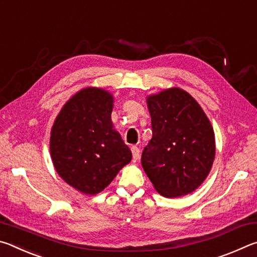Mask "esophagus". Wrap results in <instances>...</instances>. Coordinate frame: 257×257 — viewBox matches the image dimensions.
<instances>
[{
  "mask_svg": "<svg viewBox=\"0 0 257 257\" xmlns=\"http://www.w3.org/2000/svg\"><path fill=\"white\" fill-rule=\"evenodd\" d=\"M132 153H133L134 160H137L139 158V153H141V151H139L137 146H133L132 147Z\"/></svg>",
  "mask_w": 257,
  "mask_h": 257,
  "instance_id": "34e87169",
  "label": "esophagus"
}]
</instances>
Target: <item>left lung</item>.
Masks as SVG:
<instances>
[{
  "mask_svg": "<svg viewBox=\"0 0 257 257\" xmlns=\"http://www.w3.org/2000/svg\"><path fill=\"white\" fill-rule=\"evenodd\" d=\"M153 136L142 165L164 197L193 193L211 171L215 139L210 120L184 89L169 88L147 97Z\"/></svg>",
  "mask_w": 257,
  "mask_h": 257,
  "instance_id": "obj_1",
  "label": "left lung"
}]
</instances>
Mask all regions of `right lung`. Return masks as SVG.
Instances as JSON below:
<instances>
[{
	"instance_id": "add662e5",
	"label": "right lung",
	"mask_w": 257,
	"mask_h": 257,
	"mask_svg": "<svg viewBox=\"0 0 257 257\" xmlns=\"http://www.w3.org/2000/svg\"><path fill=\"white\" fill-rule=\"evenodd\" d=\"M113 96L87 87L64 104L51 130L52 162L59 176L82 194L95 195L132 161V151L113 129Z\"/></svg>"
}]
</instances>
